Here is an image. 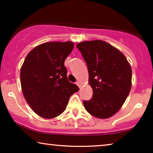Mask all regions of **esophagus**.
Here are the masks:
<instances>
[{"instance_id":"obj_1","label":"esophagus","mask_w":153,"mask_h":153,"mask_svg":"<svg viewBox=\"0 0 153 153\" xmlns=\"http://www.w3.org/2000/svg\"><path fill=\"white\" fill-rule=\"evenodd\" d=\"M76 85H78V86L79 87H80V86H81V82H80V81H77V82H76Z\"/></svg>"}]
</instances>
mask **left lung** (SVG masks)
Returning <instances> with one entry per match:
<instances>
[{
	"label": "left lung",
	"mask_w": 153,
	"mask_h": 153,
	"mask_svg": "<svg viewBox=\"0 0 153 153\" xmlns=\"http://www.w3.org/2000/svg\"><path fill=\"white\" fill-rule=\"evenodd\" d=\"M86 62L89 82L93 89L90 100L83 101L86 111L105 119L120 109L131 87V68L125 55L102 40L76 45Z\"/></svg>",
	"instance_id": "obj_1"
}]
</instances>
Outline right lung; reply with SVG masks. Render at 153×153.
Returning a JSON list of instances; mask_svg holds the SVG:
<instances>
[{
    "mask_svg": "<svg viewBox=\"0 0 153 153\" xmlns=\"http://www.w3.org/2000/svg\"><path fill=\"white\" fill-rule=\"evenodd\" d=\"M72 42H50L28 53L20 72L22 92L30 108L40 117L54 118L66 109L69 98L79 90L67 78L64 62Z\"/></svg>",
    "mask_w": 153,
    "mask_h": 153,
    "instance_id": "add662e5",
    "label": "right lung"
}]
</instances>
